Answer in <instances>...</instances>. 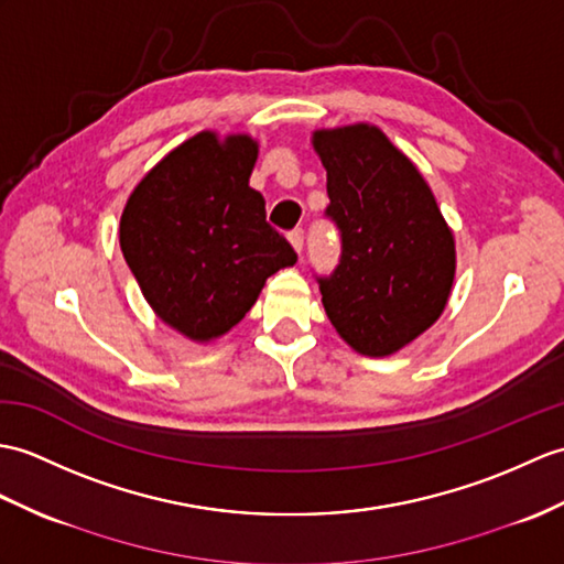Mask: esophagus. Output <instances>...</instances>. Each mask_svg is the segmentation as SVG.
<instances>
[{
  "label": "esophagus",
  "mask_w": 564,
  "mask_h": 564,
  "mask_svg": "<svg viewBox=\"0 0 564 564\" xmlns=\"http://www.w3.org/2000/svg\"><path fill=\"white\" fill-rule=\"evenodd\" d=\"M288 240H291V245H293V250H295V252H303V242H305V232H303V228H295V230L288 232Z\"/></svg>",
  "instance_id": "34e87169"
}]
</instances>
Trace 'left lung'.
Listing matches in <instances>:
<instances>
[{"label":"left lung","mask_w":564,"mask_h":564,"mask_svg":"<svg viewBox=\"0 0 564 564\" xmlns=\"http://www.w3.org/2000/svg\"><path fill=\"white\" fill-rule=\"evenodd\" d=\"M312 147L326 170V218L341 235L332 276H317L326 317L362 356H391L447 305L454 235L417 167L379 127L319 129Z\"/></svg>","instance_id":"left-lung-1"}]
</instances>
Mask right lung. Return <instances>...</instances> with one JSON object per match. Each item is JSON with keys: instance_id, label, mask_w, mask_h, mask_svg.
Segmentation results:
<instances>
[{"instance_id": "obj_1", "label": "right lung", "mask_w": 564, "mask_h": 564, "mask_svg": "<svg viewBox=\"0 0 564 564\" xmlns=\"http://www.w3.org/2000/svg\"><path fill=\"white\" fill-rule=\"evenodd\" d=\"M257 153L247 134L199 132L149 170L122 212L127 267L153 312L192 341L230 332L271 273L297 261L250 187Z\"/></svg>"}]
</instances>
